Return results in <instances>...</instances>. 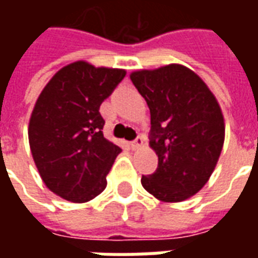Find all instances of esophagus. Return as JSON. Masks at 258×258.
I'll use <instances>...</instances> for the list:
<instances>
[{"instance_id":"1","label":"esophagus","mask_w":258,"mask_h":258,"mask_svg":"<svg viewBox=\"0 0 258 258\" xmlns=\"http://www.w3.org/2000/svg\"><path fill=\"white\" fill-rule=\"evenodd\" d=\"M142 145H144V140H142V137H137V140H134L133 142H131V148H133V149H140Z\"/></svg>"}]
</instances>
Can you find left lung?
<instances>
[{
	"instance_id": "obj_1",
	"label": "left lung",
	"mask_w": 258,
	"mask_h": 258,
	"mask_svg": "<svg viewBox=\"0 0 258 258\" xmlns=\"http://www.w3.org/2000/svg\"><path fill=\"white\" fill-rule=\"evenodd\" d=\"M130 79L151 110L149 145L159 157L142 186L162 202H182L209 181L221 155L225 125L221 107L190 69L171 63L138 70Z\"/></svg>"
}]
</instances>
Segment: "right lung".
Wrapping results in <instances>:
<instances>
[{
    "mask_svg": "<svg viewBox=\"0 0 258 258\" xmlns=\"http://www.w3.org/2000/svg\"><path fill=\"white\" fill-rule=\"evenodd\" d=\"M123 69L95 68L84 60L49 80L29 123V142L44 184L62 199L85 203L106 188L120 148L103 137L101 103L124 79Z\"/></svg>",
    "mask_w": 258,
    "mask_h": 258,
    "instance_id": "obj_1",
    "label": "right lung"
}]
</instances>
